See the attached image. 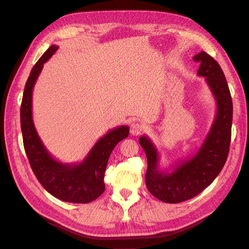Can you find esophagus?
Segmentation results:
<instances>
[{
    "label": "esophagus",
    "instance_id": "obj_1",
    "mask_svg": "<svg viewBox=\"0 0 249 249\" xmlns=\"http://www.w3.org/2000/svg\"><path fill=\"white\" fill-rule=\"evenodd\" d=\"M144 125L138 123V122H136V123H133L132 126H130V133H132V135H134V136H138V135H141L142 132H144Z\"/></svg>",
    "mask_w": 249,
    "mask_h": 249
}]
</instances>
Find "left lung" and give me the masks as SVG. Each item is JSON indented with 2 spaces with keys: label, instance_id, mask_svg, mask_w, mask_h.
I'll use <instances>...</instances> for the list:
<instances>
[{
  "label": "left lung",
  "instance_id": "left-lung-1",
  "mask_svg": "<svg viewBox=\"0 0 249 249\" xmlns=\"http://www.w3.org/2000/svg\"><path fill=\"white\" fill-rule=\"evenodd\" d=\"M200 62L197 75L204 77L216 101V116L203 144L192 157L178 162L171 172L158 168V150L149 137L140 144L147 157L146 187L154 196L166 203H180L199 195L213 182L224 167L231 144L233 102L225 75L214 59L201 52L193 57Z\"/></svg>",
  "mask_w": 249,
  "mask_h": 249
}]
</instances>
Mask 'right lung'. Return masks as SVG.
<instances>
[{
  "instance_id": "obj_1",
  "label": "right lung",
  "mask_w": 249,
  "mask_h": 249,
  "mask_svg": "<svg viewBox=\"0 0 249 249\" xmlns=\"http://www.w3.org/2000/svg\"><path fill=\"white\" fill-rule=\"evenodd\" d=\"M57 49L58 46L53 45L46 50L33 67L25 84L20 105V127L24 148L36 178L50 195L71 203H89L104 192L103 179L109 155L121 141L128 136L129 127L122 125L109 130L95 142L83 161L79 163L60 162L49 154L34 125L32 95L44 64Z\"/></svg>"
}]
</instances>
